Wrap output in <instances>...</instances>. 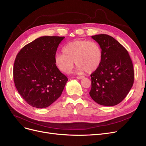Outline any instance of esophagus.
I'll return each mask as SVG.
<instances>
[{"instance_id":"esophagus-1","label":"esophagus","mask_w":146,"mask_h":146,"mask_svg":"<svg viewBox=\"0 0 146 146\" xmlns=\"http://www.w3.org/2000/svg\"><path fill=\"white\" fill-rule=\"evenodd\" d=\"M84 77V76H77L76 77V78L78 79H83Z\"/></svg>"}]
</instances>
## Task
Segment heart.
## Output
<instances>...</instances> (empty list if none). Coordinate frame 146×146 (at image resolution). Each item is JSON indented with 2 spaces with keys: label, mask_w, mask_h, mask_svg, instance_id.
Masks as SVG:
<instances>
[{
  "label": "heart",
  "mask_w": 146,
  "mask_h": 146,
  "mask_svg": "<svg viewBox=\"0 0 146 146\" xmlns=\"http://www.w3.org/2000/svg\"><path fill=\"white\" fill-rule=\"evenodd\" d=\"M63 53H58L55 62L64 73L71 72L75 61L79 73H91L97 70L102 61V49L98 43L87 40H74L62 48Z\"/></svg>",
  "instance_id": "heart-1"
}]
</instances>
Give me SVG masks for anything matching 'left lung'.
Wrapping results in <instances>:
<instances>
[{
    "label": "left lung",
    "mask_w": 146,
    "mask_h": 146,
    "mask_svg": "<svg viewBox=\"0 0 146 146\" xmlns=\"http://www.w3.org/2000/svg\"><path fill=\"white\" fill-rule=\"evenodd\" d=\"M98 42L102 57L100 66L91 74V98L101 105H116L126 98L134 80L132 62L126 48L106 34L91 36Z\"/></svg>",
    "instance_id": "8db88e82"
}]
</instances>
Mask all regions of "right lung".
Returning a JSON list of instances; mask_svg holds the SVG:
<instances>
[{"label": "right lung", "instance_id": "right-lung-1", "mask_svg": "<svg viewBox=\"0 0 146 146\" xmlns=\"http://www.w3.org/2000/svg\"><path fill=\"white\" fill-rule=\"evenodd\" d=\"M64 36H44L25 46L13 68L15 86L29 105L44 108L61 96L68 79L56 67L57 48Z\"/></svg>", "mask_w": 146, "mask_h": 146}]
</instances>
